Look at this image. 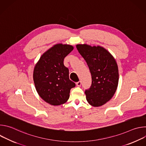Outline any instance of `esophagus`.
<instances>
[{"instance_id":"34e87169","label":"esophagus","mask_w":146,"mask_h":146,"mask_svg":"<svg viewBox=\"0 0 146 146\" xmlns=\"http://www.w3.org/2000/svg\"><path fill=\"white\" fill-rule=\"evenodd\" d=\"M76 85H77L78 87H80V86H81V81H78V82L76 83Z\"/></svg>"}]
</instances>
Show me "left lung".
Here are the masks:
<instances>
[{
  "mask_svg": "<svg viewBox=\"0 0 146 146\" xmlns=\"http://www.w3.org/2000/svg\"><path fill=\"white\" fill-rule=\"evenodd\" d=\"M76 48L86 60L92 76V84L85 94L89 104L94 107L103 105L114 95L118 84L117 62L112 55L100 46L77 44Z\"/></svg>",
  "mask_w": 146,
  "mask_h": 146,
  "instance_id": "1",
  "label": "left lung"
}]
</instances>
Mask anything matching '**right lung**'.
I'll return each instance as SVG.
<instances>
[{
    "label": "right lung",
    "mask_w": 146,
    "mask_h": 146,
    "mask_svg": "<svg viewBox=\"0 0 146 146\" xmlns=\"http://www.w3.org/2000/svg\"><path fill=\"white\" fill-rule=\"evenodd\" d=\"M73 50L70 45L55 44L41 56L35 66L33 77L36 90L51 105L65 103L69 98L71 88L76 86L64 64V58Z\"/></svg>",
    "instance_id": "1"
}]
</instances>
